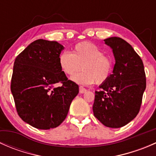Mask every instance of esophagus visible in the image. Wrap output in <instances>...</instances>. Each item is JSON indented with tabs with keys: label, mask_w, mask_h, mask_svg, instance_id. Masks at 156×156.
I'll use <instances>...</instances> for the list:
<instances>
[{
	"label": "esophagus",
	"mask_w": 156,
	"mask_h": 156,
	"mask_svg": "<svg viewBox=\"0 0 156 156\" xmlns=\"http://www.w3.org/2000/svg\"><path fill=\"white\" fill-rule=\"evenodd\" d=\"M86 91H87V90H86L85 88L81 87V86H80V87H79V93H80V94H84V93H85Z\"/></svg>",
	"instance_id": "obj_1"
}]
</instances>
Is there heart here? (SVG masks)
I'll return each instance as SVG.
<instances>
[{
    "label": "heart",
    "mask_w": 156,
    "mask_h": 156,
    "mask_svg": "<svg viewBox=\"0 0 156 156\" xmlns=\"http://www.w3.org/2000/svg\"><path fill=\"white\" fill-rule=\"evenodd\" d=\"M59 66L62 72L72 76V81L81 84H103L111 76L114 62L111 56L105 55L98 46L90 42L77 44L72 52H63L59 55Z\"/></svg>",
    "instance_id": "b5f03b06"
}]
</instances>
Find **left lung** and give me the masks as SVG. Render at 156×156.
<instances>
[{
	"mask_svg": "<svg viewBox=\"0 0 156 156\" xmlns=\"http://www.w3.org/2000/svg\"><path fill=\"white\" fill-rule=\"evenodd\" d=\"M112 49L115 64L109 78L95 91L93 111L103 125L123 127L139 113L146 87L143 61L131 45L121 37L104 40Z\"/></svg>",
	"mask_w": 156,
	"mask_h": 156,
	"instance_id": "left-lung-1",
	"label": "left lung"
}]
</instances>
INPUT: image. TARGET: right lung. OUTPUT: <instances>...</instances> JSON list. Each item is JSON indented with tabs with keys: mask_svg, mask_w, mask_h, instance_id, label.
<instances>
[{
	"mask_svg": "<svg viewBox=\"0 0 156 156\" xmlns=\"http://www.w3.org/2000/svg\"><path fill=\"white\" fill-rule=\"evenodd\" d=\"M64 48L56 41L38 39L16 56L10 89L19 116L32 127L48 130L66 118L78 85L68 80L59 66ZM59 83L61 86H56Z\"/></svg>",
	"mask_w": 156,
	"mask_h": 156,
	"instance_id": "right-lung-1",
	"label": "right lung"
}]
</instances>
